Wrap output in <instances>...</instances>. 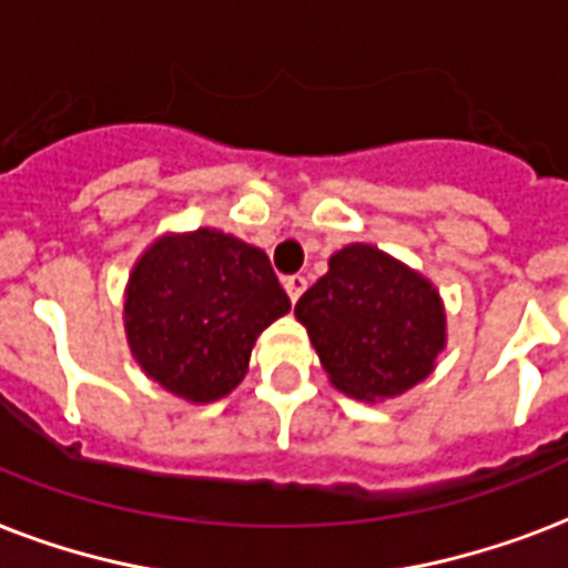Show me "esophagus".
I'll return each instance as SVG.
<instances>
[{"label":"esophagus","mask_w":568,"mask_h":568,"mask_svg":"<svg viewBox=\"0 0 568 568\" xmlns=\"http://www.w3.org/2000/svg\"><path fill=\"white\" fill-rule=\"evenodd\" d=\"M305 287H307L305 275H287V278H284V290H287L290 302H296V298L305 293Z\"/></svg>","instance_id":"1"}]
</instances>
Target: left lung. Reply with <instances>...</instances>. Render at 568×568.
<instances>
[{"label":"left lung","mask_w":568,"mask_h":568,"mask_svg":"<svg viewBox=\"0 0 568 568\" xmlns=\"http://www.w3.org/2000/svg\"><path fill=\"white\" fill-rule=\"evenodd\" d=\"M334 388L355 399L397 397L433 371L444 311L433 284L373 245H346L296 302Z\"/></svg>","instance_id":"left-lung-1"}]
</instances>
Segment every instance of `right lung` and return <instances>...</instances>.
<instances>
[{
  "label": "right lung",
  "instance_id": "add662e5",
  "mask_svg": "<svg viewBox=\"0 0 568 568\" xmlns=\"http://www.w3.org/2000/svg\"><path fill=\"white\" fill-rule=\"evenodd\" d=\"M287 311L270 257L210 227L151 245L135 263L124 305L135 362L192 403L231 394L257 334Z\"/></svg>",
  "mask_w": 568,
  "mask_h": 568
}]
</instances>
